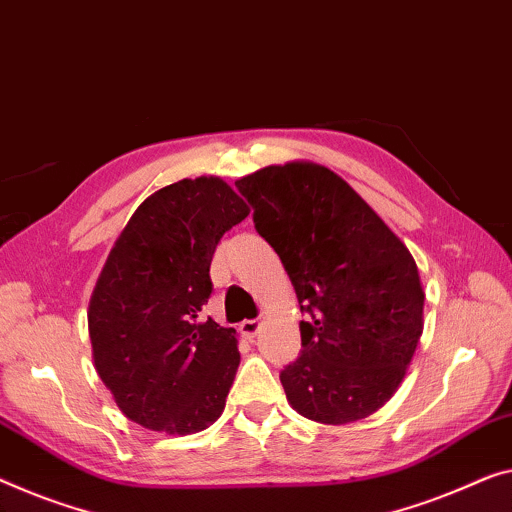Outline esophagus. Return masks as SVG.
<instances>
[{
  "label": "esophagus",
  "instance_id": "obj_1",
  "mask_svg": "<svg viewBox=\"0 0 512 512\" xmlns=\"http://www.w3.org/2000/svg\"><path fill=\"white\" fill-rule=\"evenodd\" d=\"M259 329H262V322H259V319H246V322L239 324V331L246 335L248 340H253Z\"/></svg>",
  "mask_w": 512,
  "mask_h": 512
}]
</instances>
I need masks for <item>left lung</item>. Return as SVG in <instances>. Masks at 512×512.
<instances>
[{
    "instance_id": "8db88e82",
    "label": "left lung",
    "mask_w": 512,
    "mask_h": 512,
    "mask_svg": "<svg viewBox=\"0 0 512 512\" xmlns=\"http://www.w3.org/2000/svg\"><path fill=\"white\" fill-rule=\"evenodd\" d=\"M236 188L305 315L301 354L280 372L289 404L326 425L370 416L400 386L423 333L414 257L329 167L269 165Z\"/></svg>"
}]
</instances>
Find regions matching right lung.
Masks as SVG:
<instances>
[{
    "instance_id": "1",
    "label": "right lung",
    "mask_w": 512,
    "mask_h": 512,
    "mask_svg": "<svg viewBox=\"0 0 512 512\" xmlns=\"http://www.w3.org/2000/svg\"><path fill=\"white\" fill-rule=\"evenodd\" d=\"M250 213L218 177L156 190L114 243L89 303L98 377L137 425L190 434L223 414L239 368L236 331L204 319L211 259Z\"/></svg>"
}]
</instances>
